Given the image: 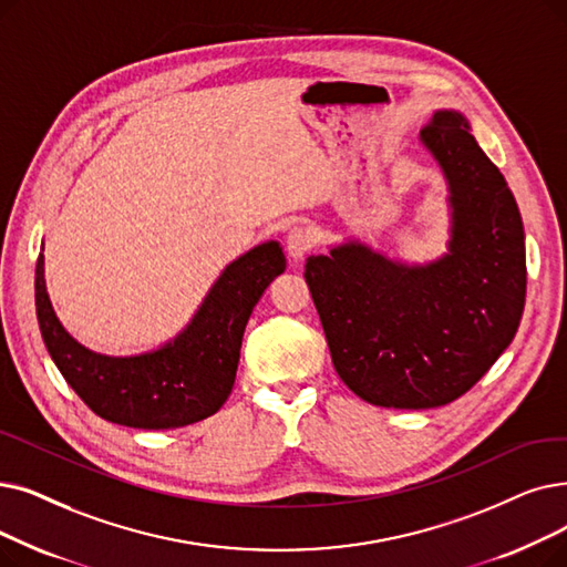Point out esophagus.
<instances>
[{
  "mask_svg": "<svg viewBox=\"0 0 567 567\" xmlns=\"http://www.w3.org/2000/svg\"><path fill=\"white\" fill-rule=\"evenodd\" d=\"M285 245H287V252L293 261H299L308 255V250L312 248V231L308 225L299 223L293 225L289 231H287V238H285Z\"/></svg>",
  "mask_w": 567,
  "mask_h": 567,
  "instance_id": "34e87169",
  "label": "esophagus"
}]
</instances>
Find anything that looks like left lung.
<instances>
[{
  "instance_id": "left-lung-1",
  "label": "left lung",
  "mask_w": 567,
  "mask_h": 567,
  "mask_svg": "<svg viewBox=\"0 0 567 567\" xmlns=\"http://www.w3.org/2000/svg\"><path fill=\"white\" fill-rule=\"evenodd\" d=\"M420 141L450 185V252L408 266L344 243L306 261V282L340 380L380 408L426 410L471 389L507 350L526 303L524 223L456 111Z\"/></svg>"
}]
</instances>
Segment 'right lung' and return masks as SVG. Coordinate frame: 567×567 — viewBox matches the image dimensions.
Segmentation results:
<instances>
[{
    "label": "right lung",
    "mask_w": 567,
    "mask_h": 567,
    "mask_svg": "<svg viewBox=\"0 0 567 567\" xmlns=\"http://www.w3.org/2000/svg\"><path fill=\"white\" fill-rule=\"evenodd\" d=\"M285 264L276 240L257 245L223 270L176 340L138 357H106L83 348L60 324L39 255L34 297L41 338L62 378L102 420L147 431L187 426L229 399L245 324Z\"/></svg>",
    "instance_id": "obj_1"
}]
</instances>
